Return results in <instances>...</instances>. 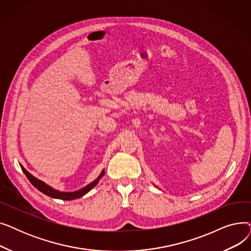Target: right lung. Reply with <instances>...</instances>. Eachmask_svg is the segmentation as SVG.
I'll return each mask as SVG.
<instances>
[{"mask_svg": "<svg viewBox=\"0 0 251 251\" xmlns=\"http://www.w3.org/2000/svg\"><path fill=\"white\" fill-rule=\"evenodd\" d=\"M20 167L23 171V173L25 174V176L27 177V179L30 181V183L35 188H37L39 191L43 192L44 194H46L50 197H52V199H58V200H63V201H72V200H76V199H79V197L83 196L84 194H86L89 190H91L97 185L98 182L100 181V179L104 174V171H102L98 179H96L94 182H91L90 184H88V185H86L85 187H83L80 190H77V191H74V192H61V191H58L54 188H51L50 186L47 185L45 182L38 180L37 178L32 176L29 172H27V171L25 170V168L23 166L20 165Z\"/></svg>", "mask_w": 251, "mask_h": 251, "instance_id": "1", "label": "right lung"}]
</instances>
